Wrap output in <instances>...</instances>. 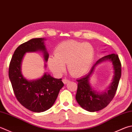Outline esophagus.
Wrapping results in <instances>:
<instances>
[{
	"instance_id": "esophagus-1",
	"label": "esophagus",
	"mask_w": 132,
	"mask_h": 132,
	"mask_svg": "<svg viewBox=\"0 0 132 132\" xmlns=\"http://www.w3.org/2000/svg\"><path fill=\"white\" fill-rule=\"evenodd\" d=\"M62 81H63V82L64 84H68L69 82V80H68L67 78H64V79H63Z\"/></svg>"
}]
</instances>
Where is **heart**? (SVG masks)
I'll return each instance as SVG.
<instances>
[{"instance_id":"1","label":"heart","mask_w":132,"mask_h":132,"mask_svg":"<svg viewBox=\"0 0 132 132\" xmlns=\"http://www.w3.org/2000/svg\"><path fill=\"white\" fill-rule=\"evenodd\" d=\"M55 56L48 59L50 70L56 76L65 70V63L71 75L80 77L87 73L92 66L95 55L93 45L88 43L68 40L60 43L54 49Z\"/></svg>"}]
</instances>
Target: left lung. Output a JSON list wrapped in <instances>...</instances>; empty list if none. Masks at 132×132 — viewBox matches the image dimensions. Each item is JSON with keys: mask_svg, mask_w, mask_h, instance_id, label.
<instances>
[{"mask_svg": "<svg viewBox=\"0 0 132 132\" xmlns=\"http://www.w3.org/2000/svg\"><path fill=\"white\" fill-rule=\"evenodd\" d=\"M112 62L114 69V77L109 87L103 93H99L93 90L90 84L89 80L94 71L95 67L104 61ZM121 76V64L117 54L108 55L99 59L94 64L87 74L77 80L78 87L76 99L80 106L89 112L97 111L108 106L113 99L118 88Z\"/></svg>", "mask_w": 132, "mask_h": 132, "instance_id": "8db88e82", "label": "left lung"}]
</instances>
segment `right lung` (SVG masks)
Returning a JSON list of instances; mask_svg holds the SVG:
<instances>
[{"mask_svg":"<svg viewBox=\"0 0 132 132\" xmlns=\"http://www.w3.org/2000/svg\"><path fill=\"white\" fill-rule=\"evenodd\" d=\"M44 40L35 38L21 44L14 51L9 66V78L16 99L26 109L36 112L45 111L53 106L64 85L61 78H55L47 73L40 78L28 80L21 72L22 61L26 52L42 51L47 62L49 54Z\"/></svg>","mask_w":132,"mask_h":132,"instance_id":"1","label":"right lung"}]
</instances>
